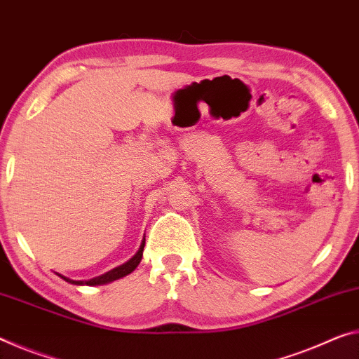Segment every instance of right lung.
<instances>
[{
    "label": "right lung",
    "mask_w": 359,
    "mask_h": 359,
    "mask_svg": "<svg viewBox=\"0 0 359 359\" xmlns=\"http://www.w3.org/2000/svg\"><path fill=\"white\" fill-rule=\"evenodd\" d=\"M144 244H146V239H142V244L140 247V250L136 252V255L133 258H130L128 262L120 264V266L110 269V271H107L106 274L102 276H97V278H93L90 280H72L69 278H65V276H60L57 273V276H60L64 280H67V283L70 284H75V285H102V284H107V283H112V280H117L120 278H125L126 274L133 273L137 264H140L141 258H142V250H144Z\"/></svg>",
    "instance_id": "add662e5"
}]
</instances>
